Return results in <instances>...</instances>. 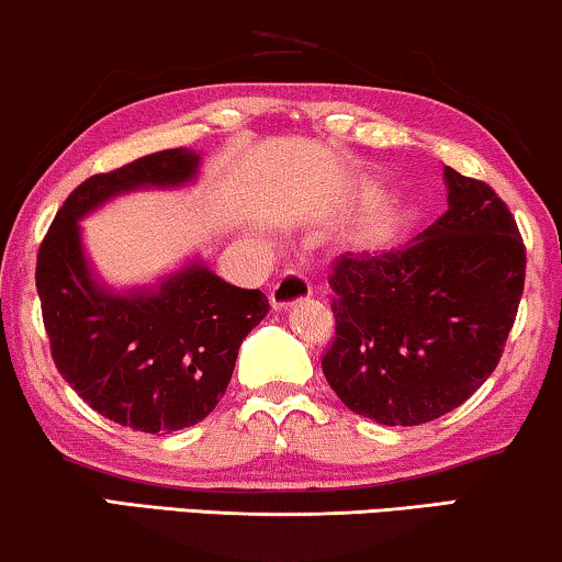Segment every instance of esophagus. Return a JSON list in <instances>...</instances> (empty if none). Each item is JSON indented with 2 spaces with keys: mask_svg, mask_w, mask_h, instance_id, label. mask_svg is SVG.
Segmentation results:
<instances>
[{
  "mask_svg": "<svg viewBox=\"0 0 562 562\" xmlns=\"http://www.w3.org/2000/svg\"><path fill=\"white\" fill-rule=\"evenodd\" d=\"M311 295H313L311 282H307L305 278H300V274H295V272H290V274H284V278L272 288L270 303L274 311H288L290 305L300 303V300H307Z\"/></svg>",
  "mask_w": 562,
  "mask_h": 562,
  "instance_id": "obj_1",
  "label": "esophagus"
}]
</instances>
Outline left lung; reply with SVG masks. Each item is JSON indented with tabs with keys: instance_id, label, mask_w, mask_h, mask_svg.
Returning <instances> with one entry per match:
<instances>
[{
	"instance_id": "obj_1",
	"label": "left lung",
	"mask_w": 562,
	"mask_h": 562,
	"mask_svg": "<svg viewBox=\"0 0 562 562\" xmlns=\"http://www.w3.org/2000/svg\"><path fill=\"white\" fill-rule=\"evenodd\" d=\"M448 211L407 247L344 255L330 274L336 341L323 374L351 413L423 425L499 363L525 290V244L486 183L442 168Z\"/></svg>"
}]
</instances>
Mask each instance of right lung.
Returning a JSON list of instances; mask_svg holds the SVG:
<instances>
[{"label": "right lung", "mask_w": 562, "mask_h": 562, "mask_svg": "<svg viewBox=\"0 0 562 562\" xmlns=\"http://www.w3.org/2000/svg\"><path fill=\"white\" fill-rule=\"evenodd\" d=\"M201 155L178 147L93 176L55 213L37 255V295L55 367L78 397L142 432H176L213 413L239 346L270 313L262 290L226 282L195 255L145 284L114 288L93 267L81 221L139 191L199 183Z\"/></svg>", "instance_id": "obj_1"}]
</instances>
